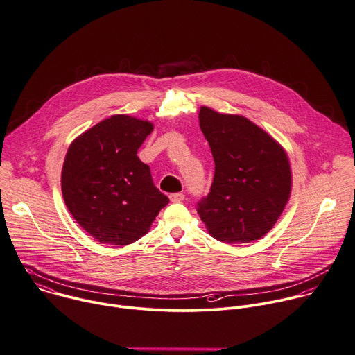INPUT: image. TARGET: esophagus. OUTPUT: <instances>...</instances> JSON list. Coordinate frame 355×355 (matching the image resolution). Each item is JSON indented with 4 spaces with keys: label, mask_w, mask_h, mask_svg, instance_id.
I'll list each match as a JSON object with an SVG mask.
<instances>
[{
    "label": "esophagus",
    "mask_w": 355,
    "mask_h": 355,
    "mask_svg": "<svg viewBox=\"0 0 355 355\" xmlns=\"http://www.w3.org/2000/svg\"><path fill=\"white\" fill-rule=\"evenodd\" d=\"M184 198H185V195L181 193V192H177V193H171V195H170V200H171V202H182Z\"/></svg>",
    "instance_id": "34e87169"
}]
</instances>
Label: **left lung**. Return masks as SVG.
<instances>
[{"label":"left lung","mask_w":355,"mask_h":355,"mask_svg":"<svg viewBox=\"0 0 355 355\" xmlns=\"http://www.w3.org/2000/svg\"><path fill=\"white\" fill-rule=\"evenodd\" d=\"M199 127L214 159L210 192L198 203L213 239L247 244L266 235L291 193L287 153L248 118L199 110Z\"/></svg>","instance_id":"1"}]
</instances>
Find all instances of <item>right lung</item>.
<instances>
[{"instance_id":"obj_1","label":"right lung","mask_w":355,"mask_h":355,"mask_svg":"<svg viewBox=\"0 0 355 355\" xmlns=\"http://www.w3.org/2000/svg\"><path fill=\"white\" fill-rule=\"evenodd\" d=\"M153 124L112 115L68 148L61 189L76 223L98 243L128 245L145 235L168 198L137 156Z\"/></svg>"}]
</instances>
